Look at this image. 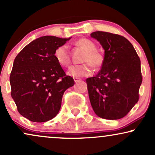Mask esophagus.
I'll use <instances>...</instances> for the list:
<instances>
[{
    "mask_svg": "<svg viewBox=\"0 0 155 155\" xmlns=\"http://www.w3.org/2000/svg\"><path fill=\"white\" fill-rule=\"evenodd\" d=\"M80 81H81V79H80V78H74V81L75 82V83H77V82Z\"/></svg>",
    "mask_w": 155,
    "mask_h": 155,
    "instance_id": "obj_1",
    "label": "esophagus"
}]
</instances>
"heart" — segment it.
<instances>
[{"label":"heart","instance_id":"heart-1","mask_svg":"<svg viewBox=\"0 0 155 155\" xmlns=\"http://www.w3.org/2000/svg\"><path fill=\"white\" fill-rule=\"evenodd\" d=\"M74 45L82 49L84 54L81 59L83 64L80 65H73L69 68L68 74L74 78H81L88 76L92 73L93 66L95 69H99L104 63V56L96 49V46L91 40L87 39H80L75 41ZM54 57L60 64L68 67L70 63V57L68 48L66 45H61L57 47L54 51Z\"/></svg>","mask_w":155,"mask_h":155}]
</instances>
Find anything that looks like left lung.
I'll list each match as a JSON object with an SVG mask.
<instances>
[{"label": "left lung", "instance_id": "1", "mask_svg": "<svg viewBox=\"0 0 155 155\" xmlns=\"http://www.w3.org/2000/svg\"><path fill=\"white\" fill-rule=\"evenodd\" d=\"M91 37L104 49L101 70L86 80L91 106L99 117L119 119L139 101L142 82L140 59L130 41L122 36L95 31Z\"/></svg>", "mask_w": 155, "mask_h": 155}]
</instances>
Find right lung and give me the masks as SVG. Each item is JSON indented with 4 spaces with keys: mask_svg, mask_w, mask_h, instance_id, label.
Here are the masks:
<instances>
[{
    "mask_svg": "<svg viewBox=\"0 0 155 155\" xmlns=\"http://www.w3.org/2000/svg\"><path fill=\"white\" fill-rule=\"evenodd\" d=\"M70 38L44 36L33 40L15 58L10 75L11 97L21 115L31 121L52 119L60 109L64 91L74 85L54 57Z\"/></svg>",
    "mask_w": 155,
    "mask_h": 155,
    "instance_id": "add662e5",
    "label": "right lung"
}]
</instances>
